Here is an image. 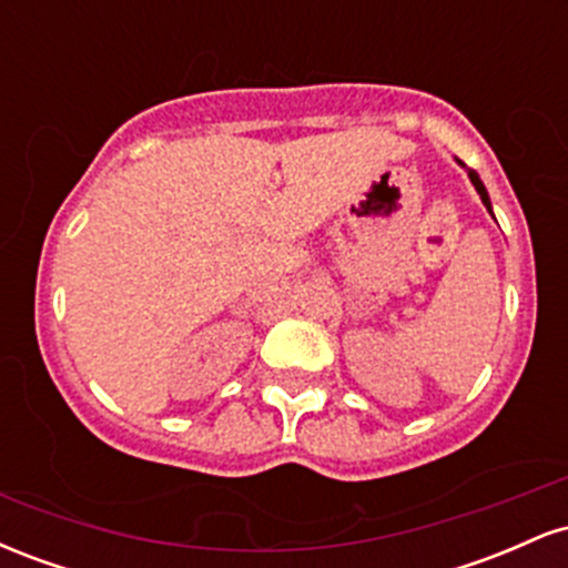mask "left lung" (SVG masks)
Here are the masks:
<instances>
[{
    "label": "left lung",
    "instance_id": "obj_1",
    "mask_svg": "<svg viewBox=\"0 0 568 568\" xmlns=\"http://www.w3.org/2000/svg\"><path fill=\"white\" fill-rule=\"evenodd\" d=\"M456 162H459V160H456ZM459 165H462V168H465V162H459ZM467 175H470V181H473L475 192H478V194H480V200H484L486 211H488V213H491V200H488V192H486L484 181H480V175H478V173H475V171H470V168H467ZM491 216H494V213H491Z\"/></svg>",
    "mask_w": 568,
    "mask_h": 568
}]
</instances>
